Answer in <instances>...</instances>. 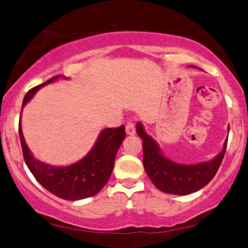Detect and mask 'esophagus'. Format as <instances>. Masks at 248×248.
Returning a JSON list of instances; mask_svg holds the SVG:
<instances>
[{"label": "esophagus", "instance_id": "1", "mask_svg": "<svg viewBox=\"0 0 248 248\" xmlns=\"http://www.w3.org/2000/svg\"><path fill=\"white\" fill-rule=\"evenodd\" d=\"M125 132H126L127 136H133L136 133V126H134V123L132 121H128L126 123V126H125Z\"/></svg>", "mask_w": 248, "mask_h": 248}]
</instances>
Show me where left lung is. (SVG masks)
Masks as SVG:
<instances>
[{
  "label": "left lung",
  "instance_id": "obj_1",
  "mask_svg": "<svg viewBox=\"0 0 248 248\" xmlns=\"http://www.w3.org/2000/svg\"><path fill=\"white\" fill-rule=\"evenodd\" d=\"M137 133L142 139L143 167L157 189L171 195H190L204 188L217 172L226 154L228 139L214 158L197 164H181L164 155L162 149L147 133L141 122L137 123Z\"/></svg>",
  "mask_w": 248,
  "mask_h": 248
}]
</instances>
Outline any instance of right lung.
<instances>
[{"label": "right lung", "mask_w": 248, "mask_h": 248, "mask_svg": "<svg viewBox=\"0 0 248 248\" xmlns=\"http://www.w3.org/2000/svg\"><path fill=\"white\" fill-rule=\"evenodd\" d=\"M68 79L63 75L54 76L43 84L27 92L22 107L31 100L38 90L58 81ZM22 110V109H21ZM19 137L26 165L34 178L51 194L66 201H79L98 194L110 178L117 150L125 139V127L105 128L99 133L94 144L86 155L77 162L66 166H54L41 162L33 155L26 143L21 128V114L19 121Z\"/></svg>", "instance_id": "right-lung-1"}]
</instances>
